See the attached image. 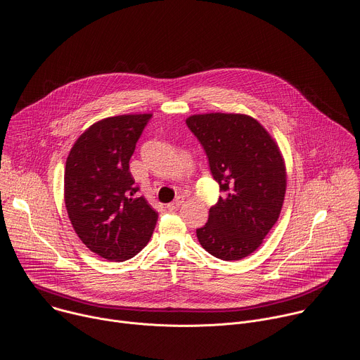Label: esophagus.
Listing matches in <instances>:
<instances>
[{"label": "esophagus", "instance_id": "obj_1", "mask_svg": "<svg viewBox=\"0 0 360 360\" xmlns=\"http://www.w3.org/2000/svg\"><path fill=\"white\" fill-rule=\"evenodd\" d=\"M182 202H184V197H178L176 201L169 202V204L167 205V210H168V211H175V210H178V208L182 205Z\"/></svg>", "mask_w": 360, "mask_h": 360}]
</instances>
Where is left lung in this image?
<instances>
[{"label":"left lung","instance_id":"left-lung-1","mask_svg":"<svg viewBox=\"0 0 360 360\" xmlns=\"http://www.w3.org/2000/svg\"><path fill=\"white\" fill-rule=\"evenodd\" d=\"M186 124L224 192L210 208L208 222L197 230L198 241L219 259H241L261 245L278 219L287 186L281 152L247 115H192Z\"/></svg>","mask_w":360,"mask_h":360}]
</instances>
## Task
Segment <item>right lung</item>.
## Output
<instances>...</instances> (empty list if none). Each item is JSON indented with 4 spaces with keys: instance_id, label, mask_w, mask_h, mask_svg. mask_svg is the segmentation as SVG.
Here are the masks:
<instances>
[{
    "instance_id": "obj_1",
    "label": "right lung",
    "mask_w": 360,
    "mask_h": 360,
    "mask_svg": "<svg viewBox=\"0 0 360 360\" xmlns=\"http://www.w3.org/2000/svg\"><path fill=\"white\" fill-rule=\"evenodd\" d=\"M150 113L120 115L91 124L73 145L64 169V202L83 244L109 261L135 257L149 241L158 212L129 171Z\"/></svg>"
}]
</instances>
